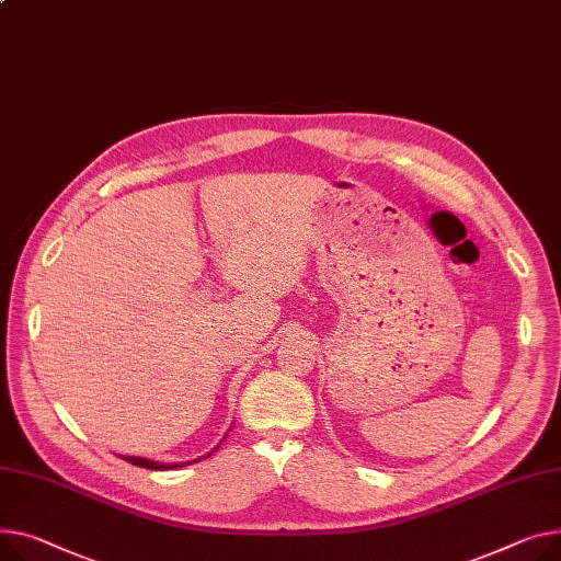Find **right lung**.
I'll use <instances>...</instances> for the list:
<instances>
[{
	"label": "right lung",
	"mask_w": 561,
	"mask_h": 561,
	"mask_svg": "<svg viewBox=\"0 0 561 561\" xmlns=\"http://www.w3.org/2000/svg\"><path fill=\"white\" fill-rule=\"evenodd\" d=\"M126 462H133L137 467H144V469H173V467H182V465H160V462H153V460H146V458H133V456H124Z\"/></svg>",
	"instance_id": "right-lung-1"
}]
</instances>
